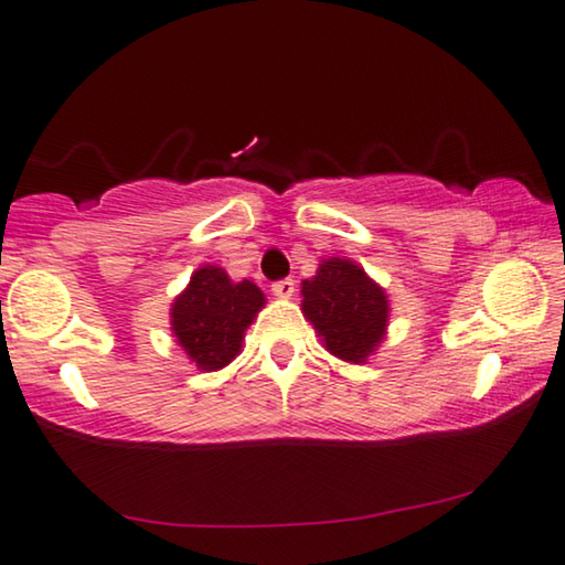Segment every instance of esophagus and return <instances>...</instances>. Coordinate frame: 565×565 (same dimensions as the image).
I'll use <instances>...</instances> for the list:
<instances>
[{
  "label": "esophagus",
  "mask_w": 565,
  "mask_h": 565,
  "mask_svg": "<svg viewBox=\"0 0 565 565\" xmlns=\"http://www.w3.org/2000/svg\"><path fill=\"white\" fill-rule=\"evenodd\" d=\"M271 291H274L279 299H291L294 291H297V284H294V279L274 281V284H271Z\"/></svg>",
  "instance_id": "obj_1"
}]
</instances>
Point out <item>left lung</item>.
<instances>
[{
  "mask_svg": "<svg viewBox=\"0 0 565 565\" xmlns=\"http://www.w3.org/2000/svg\"><path fill=\"white\" fill-rule=\"evenodd\" d=\"M301 309L334 358L363 363L383 340L388 299L352 260H322L315 279L301 284Z\"/></svg>",
  "mask_w": 565,
  "mask_h": 565,
  "instance_id": "8db88e82",
  "label": "left lung"
}]
</instances>
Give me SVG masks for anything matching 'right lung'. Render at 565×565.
I'll return each mask as SVG.
<instances>
[{
    "instance_id": "add662e5",
    "label": "right lung",
    "mask_w": 565,
    "mask_h": 565,
    "mask_svg": "<svg viewBox=\"0 0 565 565\" xmlns=\"http://www.w3.org/2000/svg\"><path fill=\"white\" fill-rule=\"evenodd\" d=\"M264 307L256 284L228 279L217 266H202L172 307V330L202 370H217L238 355L243 332Z\"/></svg>"
}]
</instances>
